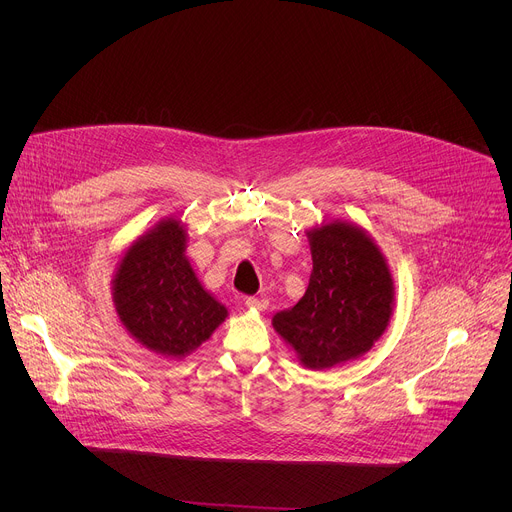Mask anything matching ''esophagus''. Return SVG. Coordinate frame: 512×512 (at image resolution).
Listing matches in <instances>:
<instances>
[{"label":"esophagus","mask_w":512,"mask_h":512,"mask_svg":"<svg viewBox=\"0 0 512 512\" xmlns=\"http://www.w3.org/2000/svg\"><path fill=\"white\" fill-rule=\"evenodd\" d=\"M245 306H247L249 310H255V312H259V310H265V308H267V300H259V298H247V300H245Z\"/></svg>","instance_id":"esophagus-1"}]
</instances>
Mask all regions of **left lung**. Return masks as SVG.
<instances>
[{"instance_id":"left-lung-1","label":"left lung","mask_w":512,"mask_h":512,"mask_svg":"<svg viewBox=\"0 0 512 512\" xmlns=\"http://www.w3.org/2000/svg\"><path fill=\"white\" fill-rule=\"evenodd\" d=\"M312 275L304 298L273 316L275 332L306 369L362 356L383 336L395 302L385 255L360 227L334 221L306 233Z\"/></svg>"}]
</instances>
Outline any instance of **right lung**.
<instances>
[{
  "label": "right lung",
  "mask_w": 512,
  "mask_h": 512,
  "mask_svg": "<svg viewBox=\"0 0 512 512\" xmlns=\"http://www.w3.org/2000/svg\"><path fill=\"white\" fill-rule=\"evenodd\" d=\"M186 229L160 221L125 251L113 277V304L125 330L148 350L182 358L227 318L186 257Z\"/></svg>",
  "instance_id": "obj_1"
}]
</instances>
